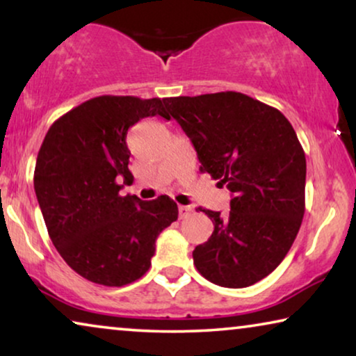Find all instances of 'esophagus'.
<instances>
[{
    "label": "esophagus",
    "mask_w": 356,
    "mask_h": 356,
    "mask_svg": "<svg viewBox=\"0 0 356 356\" xmlns=\"http://www.w3.org/2000/svg\"><path fill=\"white\" fill-rule=\"evenodd\" d=\"M178 212H179V218H188L191 216L193 207L191 206H178Z\"/></svg>",
    "instance_id": "1"
}]
</instances>
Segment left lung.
I'll return each mask as SVG.
<instances>
[{"mask_svg": "<svg viewBox=\"0 0 356 356\" xmlns=\"http://www.w3.org/2000/svg\"><path fill=\"white\" fill-rule=\"evenodd\" d=\"M194 145L202 173L232 193L230 212L193 251L199 274L227 289L259 282L284 261L305 216L306 157L293 126L241 92L163 99Z\"/></svg>", "mask_w": 356, "mask_h": 356, "instance_id": "obj_1", "label": "left lung"}]
</instances>
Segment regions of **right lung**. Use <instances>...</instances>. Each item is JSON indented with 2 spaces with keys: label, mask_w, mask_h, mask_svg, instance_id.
Returning <instances> with one entry per match:
<instances>
[{
  "label": "right lung",
  "mask_w": 356,
  "mask_h": 356,
  "mask_svg": "<svg viewBox=\"0 0 356 356\" xmlns=\"http://www.w3.org/2000/svg\"><path fill=\"white\" fill-rule=\"evenodd\" d=\"M147 116L170 120L163 100L100 95L50 126L38 150L33 188L53 245L84 279L123 286L150 267L155 240L178 218L168 196H121L133 179L126 134Z\"/></svg>",
  "instance_id": "1"
}]
</instances>
